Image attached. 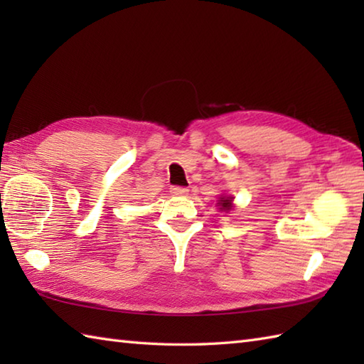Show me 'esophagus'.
<instances>
[{
	"mask_svg": "<svg viewBox=\"0 0 364 364\" xmlns=\"http://www.w3.org/2000/svg\"><path fill=\"white\" fill-rule=\"evenodd\" d=\"M170 192H172V194L176 196V197H184V196H188L189 189L188 188H181V186H173L172 189H170Z\"/></svg>",
	"mask_w": 364,
	"mask_h": 364,
	"instance_id": "34e87169",
	"label": "esophagus"
}]
</instances>
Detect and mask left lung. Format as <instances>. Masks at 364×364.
I'll use <instances>...</instances> for the list:
<instances>
[{"label": "left lung", "mask_w": 364, "mask_h": 364, "mask_svg": "<svg viewBox=\"0 0 364 364\" xmlns=\"http://www.w3.org/2000/svg\"><path fill=\"white\" fill-rule=\"evenodd\" d=\"M218 206L220 211H225V213L231 211L233 210V197H220Z\"/></svg>", "instance_id": "left-lung-1"}]
</instances>
